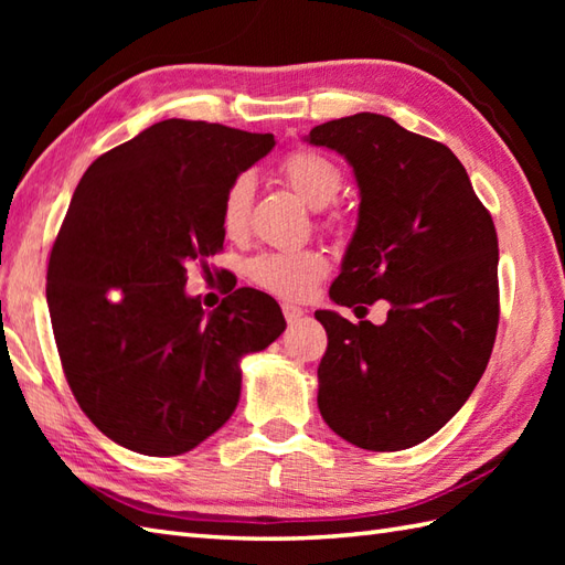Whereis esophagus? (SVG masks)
Wrapping results in <instances>:
<instances>
[{
    "instance_id": "esophagus-1",
    "label": "esophagus",
    "mask_w": 565,
    "mask_h": 565,
    "mask_svg": "<svg viewBox=\"0 0 565 565\" xmlns=\"http://www.w3.org/2000/svg\"><path fill=\"white\" fill-rule=\"evenodd\" d=\"M281 310H284V318H286V322H289V326H294V322H298V320L303 318V308H301V306L284 303Z\"/></svg>"
}]
</instances>
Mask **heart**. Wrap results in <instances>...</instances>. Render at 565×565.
Returning <instances> with one entry per match:
<instances>
[{
    "label": "heart",
    "mask_w": 565,
    "mask_h": 565,
    "mask_svg": "<svg viewBox=\"0 0 565 565\" xmlns=\"http://www.w3.org/2000/svg\"><path fill=\"white\" fill-rule=\"evenodd\" d=\"M279 170L286 184L313 209L328 206L338 199L342 189V172L338 164L313 150H296L286 154ZM252 199H255V182L249 174H239L227 186L221 211L223 233L231 239H239L247 233ZM247 274L264 291L289 298V301H301L328 274V259L318 249L264 252L249 262Z\"/></svg>",
    "instance_id": "obj_1"
}]
</instances>
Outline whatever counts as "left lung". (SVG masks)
Returning <instances> with one entry per match:
<instances>
[{"label":"left lung","mask_w":565,"mask_h":565,"mask_svg":"<svg viewBox=\"0 0 565 565\" xmlns=\"http://www.w3.org/2000/svg\"><path fill=\"white\" fill-rule=\"evenodd\" d=\"M306 140L352 164L362 199L330 298L347 308L388 301L383 326L316 313L328 332L318 366L320 415L362 449L415 447L461 411L493 352V218L447 146L388 116L338 118Z\"/></svg>","instance_id":"obj_1"}]
</instances>
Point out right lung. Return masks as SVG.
<instances>
[{
    "label": "right lung",
    "mask_w": 565,
    "mask_h": 565,
    "mask_svg": "<svg viewBox=\"0 0 565 565\" xmlns=\"http://www.w3.org/2000/svg\"><path fill=\"white\" fill-rule=\"evenodd\" d=\"M271 134L167 118L89 164L47 262V310L72 393L146 456L191 451L239 401V359L286 330L279 303L237 289L186 296V267L223 249L225 191Z\"/></svg>",
    "instance_id": "obj_1"
}]
</instances>
